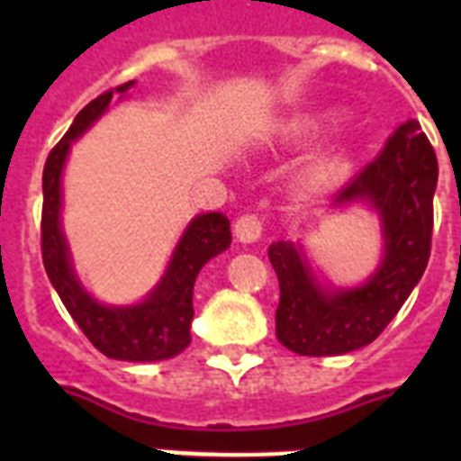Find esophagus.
I'll return each instance as SVG.
<instances>
[{
    "mask_svg": "<svg viewBox=\"0 0 461 461\" xmlns=\"http://www.w3.org/2000/svg\"><path fill=\"white\" fill-rule=\"evenodd\" d=\"M234 231H237V239L241 244H251L263 234V217L258 212H244L241 217H237Z\"/></svg>",
    "mask_w": 461,
    "mask_h": 461,
    "instance_id": "34e87169",
    "label": "esophagus"
}]
</instances>
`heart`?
<instances>
[{
    "mask_svg": "<svg viewBox=\"0 0 461 461\" xmlns=\"http://www.w3.org/2000/svg\"><path fill=\"white\" fill-rule=\"evenodd\" d=\"M325 122H328L325 117H313V114L289 119L287 124H282V139L289 140V143H306L321 131ZM342 172L344 159L337 158V155H328V158H321L311 165V169L306 172V184L308 186H325L330 181H335L337 176H342Z\"/></svg>",
    "mask_w": 461,
    "mask_h": 461,
    "instance_id": "1",
    "label": "heart"
}]
</instances>
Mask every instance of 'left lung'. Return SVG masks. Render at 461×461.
I'll list each match as a JSON object with an SVG mask.
<instances>
[{
  "label": "left lung",
  "mask_w": 461,
  "mask_h": 461,
  "mask_svg": "<svg viewBox=\"0 0 461 461\" xmlns=\"http://www.w3.org/2000/svg\"><path fill=\"white\" fill-rule=\"evenodd\" d=\"M436 184V150L421 124L409 119L337 195L335 205L366 198L383 217L385 258L364 287L328 294L294 246L270 244L267 258L280 280L275 328L287 349L337 357L371 344L387 328L429 266Z\"/></svg>",
  "instance_id": "8db88e82"
}]
</instances>
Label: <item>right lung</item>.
<instances>
[{
  "label": "right lung",
  "instance_id": "obj_1",
  "mask_svg": "<svg viewBox=\"0 0 461 461\" xmlns=\"http://www.w3.org/2000/svg\"><path fill=\"white\" fill-rule=\"evenodd\" d=\"M133 81L122 83L117 88L104 90L93 103H88L74 124L68 126L64 139L50 150L42 172V222H40V246L47 277L57 289L83 335L104 357L119 361H162L176 357L191 342V318H194V285L201 267L217 253L231 244L230 220L222 212L198 215L184 231L179 246L167 267L165 277L155 292L139 306H103L78 285L68 249L61 234V169L67 162L71 140L78 139L110 104L114 90L126 93Z\"/></svg>",
  "mask_w": 461,
  "mask_h": 461
}]
</instances>
